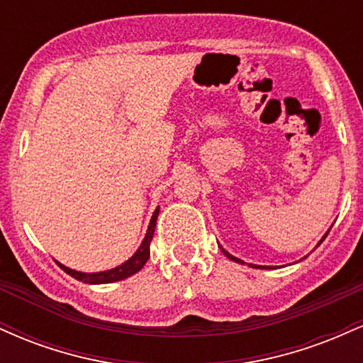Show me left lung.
I'll list each match as a JSON object with an SVG mask.
<instances>
[{
    "label": "left lung",
    "mask_w": 363,
    "mask_h": 363,
    "mask_svg": "<svg viewBox=\"0 0 363 363\" xmlns=\"http://www.w3.org/2000/svg\"><path fill=\"white\" fill-rule=\"evenodd\" d=\"M329 230H331V228H329ZM328 235V234H326ZM326 235H324V237H326ZM324 237H323V239H324ZM320 242H323V240H320ZM319 242V244H320ZM318 244V245H319ZM222 252L225 254V256H227L228 257V259H232V261H235V262H242V261H240V259H237V257H234V256H230V254H228L227 251H225V249H222ZM252 266V268H261V266H254V264H251ZM262 268H264V266H262Z\"/></svg>",
    "instance_id": "obj_1"
}]
</instances>
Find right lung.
Segmentation results:
<instances>
[{
    "instance_id": "right-lung-1",
    "label": "right lung",
    "mask_w": 363,
    "mask_h": 363,
    "mask_svg": "<svg viewBox=\"0 0 363 363\" xmlns=\"http://www.w3.org/2000/svg\"><path fill=\"white\" fill-rule=\"evenodd\" d=\"M157 216H158V208L153 213L152 220H150L148 225V232L145 235L143 242H141L140 249L135 252V256H131L129 259L124 262V264L118 266V268L109 269V272H101V273H82V272H74V269L66 268V266L60 264V268L65 273H68L69 277H73L74 280H80L83 283H91V285H97V283H112V281H119L124 280V278L131 277V274L138 273L141 268L145 266V262L148 261L150 257V242L153 239V232H155V225H157Z\"/></svg>"
}]
</instances>
